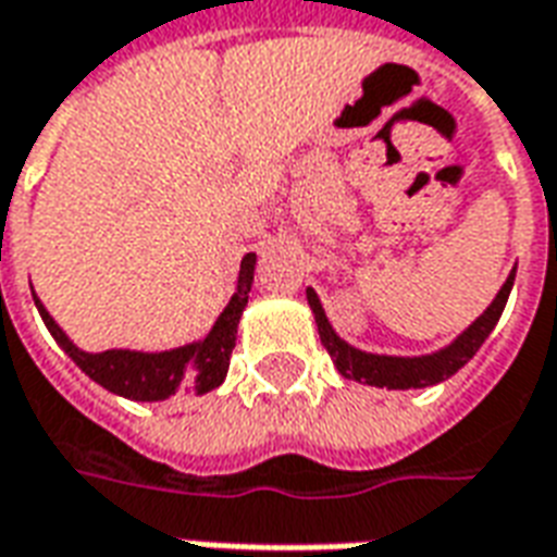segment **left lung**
Here are the masks:
<instances>
[{
  "mask_svg": "<svg viewBox=\"0 0 557 557\" xmlns=\"http://www.w3.org/2000/svg\"><path fill=\"white\" fill-rule=\"evenodd\" d=\"M516 268L507 274L504 286L498 289V295L492 298V304L483 310V313L471 322V325L454 339L447 343L444 349L430 351V355H414V358H403V355H375V351L355 349L351 343L339 337L337 331L331 327L325 315V307L319 301L315 289H307V304L315 315V327H319V337H322V346L331 355V361L339 370L343 379H351V382H361V385L373 387H387V391H409V387H430L438 385L444 379H450L454 373H459L466 367L478 349L486 343V337L492 334V327L498 325V319L504 313V304L510 298V289H513Z\"/></svg>",
  "mask_w": 557,
  "mask_h": 557,
  "instance_id": "obj_1",
  "label": "left lung"
}]
</instances>
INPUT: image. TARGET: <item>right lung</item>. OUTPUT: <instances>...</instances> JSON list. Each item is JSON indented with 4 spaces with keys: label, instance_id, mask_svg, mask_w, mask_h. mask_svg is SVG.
I'll return each mask as SVG.
<instances>
[{
    "label": "right lung",
    "instance_id": "add662e5",
    "mask_svg": "<svg viewBox=\"0 0 557 557\" xmlns=\"http://www.w3.org/2000/svg\"><path fill=\"white\" fill-rule=\"evenodd\" d=\"M253 268L256 253H247L242 259L238 283L230 304L223 307L218 322L211 325L202 339L184 343L178 349L163 351H134V349H107V351H83L59 327L53 315L47 313L41 298L32 292L35 307L41 313L44 325L53 334V339L65 349L71 361L77 363L91 382L107 387L110 394H119L125 399L137 403H160L170 399L178 391L187 394H208L214 387L223 385L226 370H230V355L235 349V334L242 322L244 307H247V292L253 286Z\"/></svg>",
    "mask_w": 557,
    "mask_h": 557
}]
</instances>
